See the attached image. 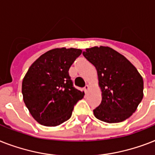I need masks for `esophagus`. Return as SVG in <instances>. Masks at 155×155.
<instances>
[{
	"mask_svg": "<svg viewBox=\"0 0 155 155\" xmlns=\"http://www.w3.org/2000/svg\"><path fill=\"white\" fill-rule=\"evenodd\" d=\"M84 92H85V93H87V91H89V86H88V85H86V86L84 87Z\"/></svg>",
	"mask_w": 155,
	"mask_h": 155,
	"instance_id": "esophagus-1",
	"label": "esophagus"
}]
</instances>
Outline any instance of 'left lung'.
<instances>
[{"mask_svg": "<svg viewBox=\"0 0 155 155\" xmlns=\"http://www.w3.org/2000/svg\"><path fill=\"white\" fill-rule=\"evenodd\" d=\"M83 55L96 68L102 91L95 118L108 123H120L133 114L143 98V80L136 68L109 47L86 48Z\"/></svg>", "mask_w": 155, "mask_h": 155, "instance_id": "obj_1", "label": "left lung"}]
</instances>
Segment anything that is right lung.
<instances>
[{"instance_id":"right-lung-1","label":"right lung","mask_w":155,"mask_h":155,"mask_svg":"<svg viewBox=\"0 0 155 155\" xmlns=\"http://www.w3.org/2000/svg\"><path fill=\"white\" fill-rule=\"evenodd\" d=\"M81 49L54 48L32 64L22 81L25 105L41 125L56 127L71 116L74 106L84 98L69 76V68Z\"/></svg>"}]
</instances>
